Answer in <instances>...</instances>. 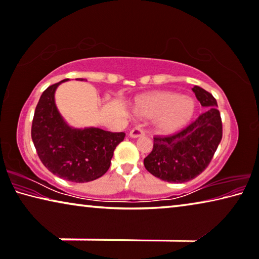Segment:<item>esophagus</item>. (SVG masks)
Listing matches in <instances>:
<instances>
[{
    "label": "esophagus",
    "instance_id": "esophagus-1",
    "mask_svg": "<svg viewBox=\"0 0 259 259\" xmlns=\"http://www.w3.org/2000/svg\"><path fill=\"white\" fill-rule=\"evenodd\" d=\"M145 135V132L140 128V127H135L132 131L130 132V137L131 138H140Z\"/></svg>",
    "mask_w": 259,
    "mask_h": 259
}]
</instances>
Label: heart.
I'll return each instance as SVG.
<instances>
[{
    "mask_svg": "<svg viewBox=\"0 0 259 259\" xmlns=\"http://www.w3.org/2000/svg\"><path fill=\"white\" fill-rule=\"evenodd\" d=\"M137 116L152 119L157 133L170 135L181 132L192 122L197 112L196 101L175 91H153L141 95L133 104Z\"/></svg>",
    "mask_w": 259,
    "mask_h": 259,
    "instance_id": "b5f03b06",
    "label": "heart"
}]
</instances>
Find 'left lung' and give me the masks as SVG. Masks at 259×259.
I'll return each mask as SVG.
<instances>
[{
    "label": "left lung",
    "instance_id": "obj_1",
    "mask_svg": "<svg viewBox=\"0 0 259 259\" xmlns=\"http://www.w3.org/2000/svg\"><path fill=\"white\" fill-rule=\"evenodd\" d=\"M192 91L207 110L181 132L155 137L152 153L143 160L145 168L162 181L185 183L196 178L207 168L222 139L217 99L198 85Z\"/></svg>",
    "mask_w": 259,
    "mask_h": 259
}]
</instances>
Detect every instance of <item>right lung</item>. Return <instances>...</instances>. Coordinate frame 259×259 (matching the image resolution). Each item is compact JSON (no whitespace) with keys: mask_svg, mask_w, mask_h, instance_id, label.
I'll list each match as a JSON object with an SVG mask.
<instances>
[{"mask_svg":"<svg viewBox=\"0 0 259 259\" xmlns=\"http://www.w3.org/2000/svg\"><path fill=\"white\" fill-rule=\"evenodd\" d=\"M66 81L68 78L42 93L34 111L31 137L39 158L52 174L69 182H91L109 170L114 149L125 133L97 127L74 128L67 124L54 98L55 90Z\"/></svg>","mask_w":259,"mask_h":259,"instance_id":"obj_1","label":"right lung"}]
</instances>
